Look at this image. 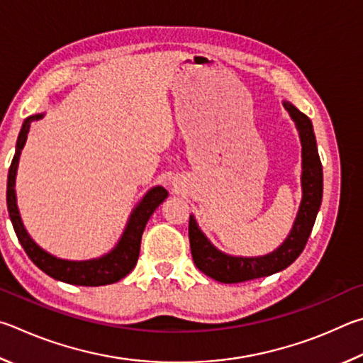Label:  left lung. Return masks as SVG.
Instances as JSON below:
<instances>
[{
  "label": "left lung",
  "mask_w": 363,
  "mask_h": 363,
  "mask_svg": "<svg viewBox=\"0 0 363 363\" xmlns=\"http://www.w3.org/2000/svg\"><path fill=\"white\" fill-rule=\"evenodd\" d=\"M284 106L290 113L291 119L296 123L303 145V199L295 225L291 228L289 238L285 239V242L269 255L258 258H240L225 255V253L215 249L204 234L201 233L193 215H189L188 236L194 264L206 276L218 282H247L285 269L301 255L304 247H306L309 234L313 231L317 212H319L322 202V162L319 152H317L313 124H311L309 118L289 101H284Z\"/></svg>",
  "instance_id": "left-lung-1"
}]
</instances>
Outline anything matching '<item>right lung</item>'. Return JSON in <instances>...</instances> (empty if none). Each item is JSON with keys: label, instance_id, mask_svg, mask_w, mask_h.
<instances>
[{"label": "right lung", "instance_id": "add662e5", "mask_svg": "<svg viewBox=\"0 0 363 363\" xmlns=\"http://www.w3.org/2000/svg\"><path fill=\"white\" fill-rule=\"evenodd\" d=\"M41 118L43 114H35V116H30L23 121L21 133H18L17 138L16 155L12 157L8 174V193H6V201H8V212L12 221V226H14V231L17 234L18 242H21L25 253H27L31 262H33L41 271L46 272L48 276L57 279V281L73 285H84V287H99V285L118 282L135 268L145 226L148 223L152 212L156 211L159 204H162L169 193L165 191L162 186H156L145 194L142 202H140L135 207V211L132 212L123 238H121L118 245L114 247V250H111L108 255L97 259H87V262H68V259H60L49 255L48 252L40 249V247L31 240L28 233L25 231L16 204L14 189L18 156H21L23 145L27 142L30 124Z\"/></svg>", "mask_w": 363, "mask_h": 363}]
</instances>
